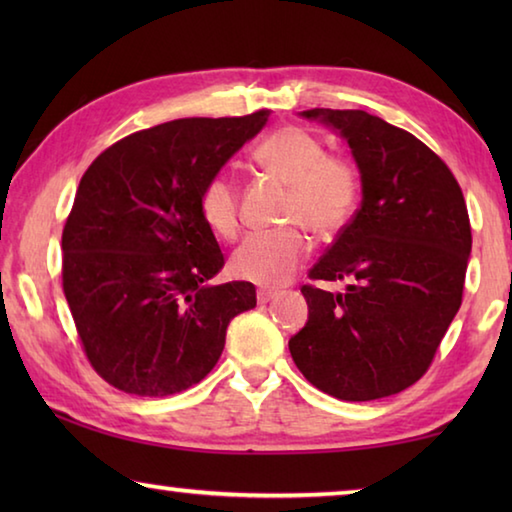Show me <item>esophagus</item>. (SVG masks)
Returning a JSON list of instances; mask_svg holds the SVG:
<instances>
[{"mask_svg": "<svg viewBox=\"0 0 512 512\" xmlns=\"http://www.w3.org/2000/svg\"><path fill=\"white\" fill-rule=\"evenodd\" d=\"M277 296H280V291H275V289H259L257 291V302H271V300H275Z\"/></svg>", "mask_w": 512, "mask_h": 512, "instance_id": "1", "label": "esophagus"}]
</instances>
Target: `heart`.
<instances>
[{"label":"heart","instance_id":"b5f03b06","mask_svg":"<svg viewBox=\"0 0 512 512\" xmlns=\"http://www.w3.org/2000/svg\"><path fill=\"white\" fill-rule=\"evenodd\" d=\"M253 158L259 169L289 187L284 221L307 225L316 235H334L357 212L359 171L341 155H329L323 142L302 128H277L257 144ZM198 210L216 237H235L239 198L232 178L216 173L207 180L198 196ZM302 225L246 237L230 259L232 275L259 287L287 284L311 250V239Z\"/></svg>","mask_w":512,"mask_h":512}]
</instances>
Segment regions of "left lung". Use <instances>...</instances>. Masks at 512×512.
Returning a JSON list of instances; mask_svg holds the SVG:
<instances>
[{
  "mask_svg": "<svg viewBox=\"0 0 512 512\" xmlns=\"http://www.w3.org/2000/svg\"><path fill=\"white\" fill-rule=\"evenodd\" d=\"M339 131L361 173V207L311 280H350L345 293L305 284L309 320L289 350L318 391L379 400L431 366L463 300L470 216L447 164L418 137L363 110L300 112Z\"/></svg>",
  "mask_w": 512,
  "mask_h": 512,
  "instance_id": "8db88e82",
  "label": "left lung"
}]
</instances>
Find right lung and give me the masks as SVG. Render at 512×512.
Listing matches in <instances>:
<instances>
[{
    "mask_svg": "<svg viewBox=\"0 0 512 512\" xmlns=\"http://www.w3.org/2000/svg\"><path fill=\"white\" fill-rule=\"evenodd\" d=\"M268 110L146 128L83 173L63 228V291L92 368L119 391H187L219 361L225 329L257 305L250 282L207 284L223 253L198 196Z\"/></svg>",
    "mask_w": 512,
    "mask_h": 512,
    "instance_id": "add662e5",
    "label": "right lung"
}]
</instances>
